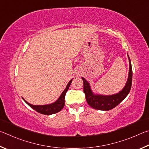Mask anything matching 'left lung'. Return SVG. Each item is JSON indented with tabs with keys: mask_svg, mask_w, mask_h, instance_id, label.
Here are the masks:
<instances>
[{
	"mask_svg": "<svg viewBox=\"0 0 149 149\" xmlns=\"http://www.w3.org/2000/svg\"><path fill=\"white\" fill-rule=\"evenodd\" d=\"M128 58L130 61L128 79H127L126 84L124 89L116 94L107 96L94 95L91 90L89 83L84 78H82L83 82H84V92L85 93L86 100L91 107L101 111L111 110L112 109L116 107L128 95L130 91L131 90L132 84V68L129 56Z\"/></svg>",
	"mask_w": 149,
	"mask_h": 149,
	"instance_id": "1",
	"label": "left lung"
}]
</instances>
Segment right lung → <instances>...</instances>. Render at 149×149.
Segmentation results:
<instances>
[{
	"instance_id": "right-lung-1",
	"label": "right lung",
	"mask_w": 149,
	"mask_h": 149,
	"mask_svg": "<svg viewBox=\"0 0 149 149\" xmlns=\"http://www.w3.org/2000/svg\"><path fill=\"white\" fill-rule=\"evenodd\" d=\"M72 80H70L69 82L68 83L66 88H65V90L63 92L61 95H60L58 100H57L56 102L52 104H49V105H31V104L27 103L25 100V102L28 105H29L31 108L33 109L34 110H35L38 113L42 114H46V115H50V114H53L56 113H58L60 111H61V109L64 107L65 105V96L66 93L67 92L68 89L70 86V84L72 82Z\"/></svg>"
}]
</instances>
